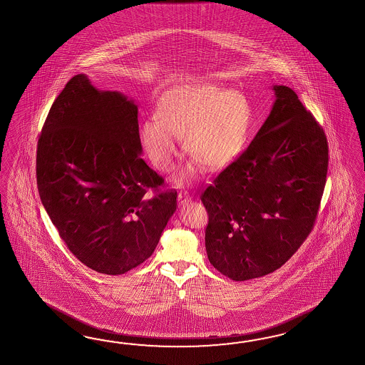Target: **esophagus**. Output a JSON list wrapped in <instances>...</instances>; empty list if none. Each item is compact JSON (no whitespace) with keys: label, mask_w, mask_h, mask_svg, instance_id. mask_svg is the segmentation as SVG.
<instances>
[{"label":"esophagus","mask_w":365,"mask_h":365,"mask_svg":"<svg viewBox=\"0 0 365 365\" xmlns=\"http://www.w3.org/2000/svg\"><path fill=\"white\" fill-rule=\"evenodd\" d=\"M190 200H191V196L188 195L186 191H185V192H179L178 202L180 205H185V203L190 202Z\"/></svg>","instance_id":"1"}]
</instances>
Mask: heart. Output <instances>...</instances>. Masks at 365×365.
<instances>
[{"instance_id": "heart-1", "label": "heart", "mask_w": 365, "mask_h": 365, "mask_svg": "<svg viewBox=\"0 0 365 365\" xmlns=\"http://www.w3.org/2000/svg\"><path fill=\"white\" fill-rule=\"evenodd\" d=\"M155 116L141 125V143L154 168L174 169L180 141L194 163L178 179L194 177L202 166L220 170L237 158L248 138L250 109L244 96L212 86L182 87L163 93Z\"/></svg>"}]
</instances>
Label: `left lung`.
Returning a JSON list of instances; mask_svg holds the SVG:
<instances>
[{
	"label": "left lung",
	"mask_w": 365,
	"mask_h": 365,
	"mask_svg": "<svg viewBox=\"0 0 365 365\" xmlns=\"http://www.w3.org/2000/svg\"><path fill=\"white\" fill-rule=\"evenodd\" d=\"M276 101L256 137L202 192L210 262L233 281L267 276L307 239L329 168L323 128L293 89Z\"/></svg>",
	"instance_id": "1"
}]
</instances>
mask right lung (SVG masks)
<instances>
[{
  "mask_svg": "<svg viewBox=\"0 0 365 365\" xmlns=\"http://www.w3.org/2000/svg\"><path fill=\"white\" fill-rule=\"evenodd\" d=\"M137 115L132 100L79 73L55 98L36 146L38 191L61 239L108 276L150 257L177 210V191H160L165 180L140 157Z\"/></svg>",
  "mask_w": 365,
  "mask_h": 365,
  "instance_id": "1",
  "label": "right lung"
}]
</instances>
